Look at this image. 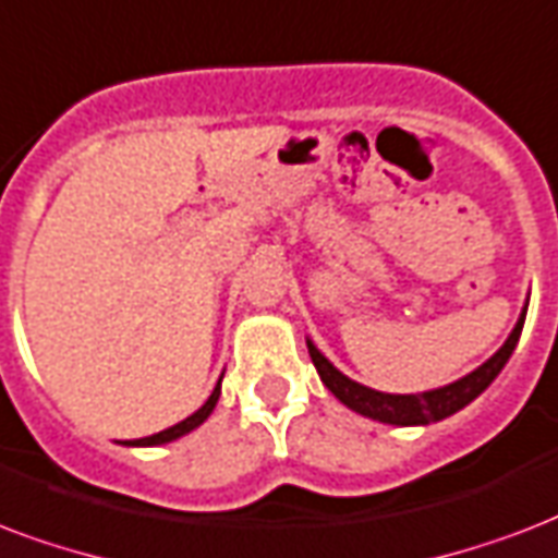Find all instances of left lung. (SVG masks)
Here are the masks:
<instances>
[{
  "mask_svg": "<svg viewBox=\"0 0 558 558\" xmlns=\"http://www.w3.org/2000/svg\"><path fill=\"white\" fill-rule=\"evenodd\" d=\"M524 317L526 308L524 314L518 317L515 328H512V335L507 338V343H504L486 364L477 366L474 373L463 375V378L454 384H445L439 390L410 392V396L378 392L373 390V387H364V384L352 381V378H347V375L340 373L338 366L331 364L311 340L308 355L311 361H314V366H317L323 384H326L328 390L335 392V399L343 401L349 410H355L361 416L375 418V422H384V425H430V422H439V418L451 416L457 410H463L465 404H472V401L498 378L500 369L507 366L509 355L515 352L521 328H524Z\"/></svg>",
  "mask_w": 558,
  "mask_h": 558,
  "instance_id": "8db88e82",
  "label": "left lung"
}]
</instances>
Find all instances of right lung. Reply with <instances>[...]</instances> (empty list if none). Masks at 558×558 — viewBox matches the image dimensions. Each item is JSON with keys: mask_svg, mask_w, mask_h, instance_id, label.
Returning a JSON list of instances; mask_svg holds the SVG:
<instances>
[{"mask_svg": "<svg viewBox=\"0 0 558 558\" xmlns=\"http://www.w3.org/2000/svg\"><path fill=\"white\" fill-rule=\"evenodd\" d=\"M223 378V375H220ZM218 396H220V381L218 387L211 390V396L206 399V404H203L201 410H194L192 416L183 418V422H177V425L166 427V430H159V434L154 436H142V439H128L124 445H166V442H174V439H180V436H185L189 430H194L197 425H203L206 418H209V413L215 410V404H218Z\"/></svg>", "mask_w": 558, "mask_h": 558, "instance_id": "obj_1", "label": "right lung"}]
</instances>
